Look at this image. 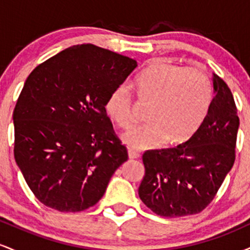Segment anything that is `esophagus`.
Instances as JSON below:
<instances>
[{
	"label": "esophagus",
	"mask_w": 250,
	"mask_h": 250,
	"mask_svg": "<svg viewBox=\"0 0 250 250\" xmlns=\"http://www.w3.org/2000/svg\"><path fill=\"white\" fill-rule=\"evenodd\" d=\"M128 157H129V159H131V160L137 159V157H139V153H136V151L129 149V150H128Z\"/></svg>",
	"instance_id": "34e87169"
}]
</instances>
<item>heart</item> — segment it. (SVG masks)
I'll return each mask as SVG.
<instances>
[{"label": "heart", "instance_id": "b5f03b06", "mask_svg": "<svg viewBox=\"0 0 250 250\" xmlns=\"http://www.w3.org/2000/svg\"><path fill=\"white\" fill-rule=\"evenodd\" d=\"M135 89L140 101L150 105L148 125L122 136L123 143L136 150L157 148L165 142L169 147L188 142L205 122L213 101V87L206 73L167 60L149 63L135 81ZM104 109L119 127H133V97L127 85L109 94Z\"/></svg>", "mask_w": 250, "mask_h": 250}]
</instances>
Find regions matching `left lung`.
<instances>
[{"mask_svg":"<svg viewBox=\"0 0 250 250\" xmlns=\"http://www.w3.org/2000/svg\"><path fill=\"white\" fill-rule=\"evenodd\" d=\"M214 97L196 134L175 148L148 150L140 185L142 202L155 214L180 217L202 211L233 168L240 120L233 94L213 74Z\"/></svg>","mask_w":250,"mask_h":250,"instance_id":"8db88e82","label":"left lung"}]
</instances>
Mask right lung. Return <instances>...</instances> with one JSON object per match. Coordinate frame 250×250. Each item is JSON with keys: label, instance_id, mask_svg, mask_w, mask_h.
Wrapping results in <instances>:
<instances>
[{"label": "right lung", "instance_id": "1", "mask_svg": "<svg viewBox=\"0 0 250 250\" xmlns=\"http://www.w3.org/2000/svg\"><path fill=\"white\" fill-rule=\"evenodd\" d=\"M137 62L94 44L67 48L30 73L14 109L15 161L47 207L82 211L128 160L104 103Z\"/></svg>", "mask_w": 250, "mask_h": 250}]
</instances>
